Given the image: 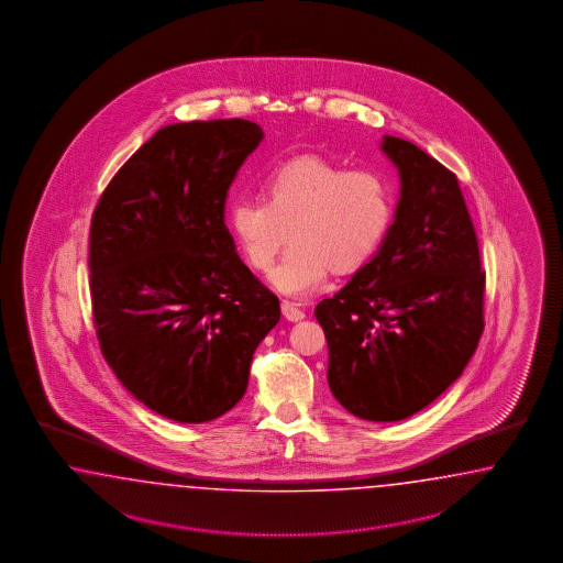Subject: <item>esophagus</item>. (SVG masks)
Instances as JSON below:
<instances>
[{"mask_svg":"<svg viewBox=\"0 0 563 563\" xmlns=\"http://www.w3.org/2000/svg\"><path fill=\"white\" fill-rule=\"evenodd\" d=\"M280 309H283V316L290 320V322H299V320L306 318V311L301 307L295 306L292 301H283Z\"/></svg>","mask_w":563,"mask_h":563,"instance_id":"1","label":"esophagus"}]
</instances>
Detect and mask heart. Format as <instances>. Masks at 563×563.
<instances>
[{"label":"heart","instance_id":"1","mask_svg":"<svg viewBox=\"0 0 563 563\" xmlns=\"http://www.w3.org/2000/svg\"><path fill=\"white\" fill-rule=\"evenodd\" d=\"M229 229L245 262L271 274L274 287L301 297L320 289L332 268L355 273L379 252L394 221V191L384 173L346 169L316 154L295 156L266 173L262 200L238 198Z\"/></svg>","mask_w":563,"mask_h":563}]
</instances>
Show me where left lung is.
Listing matches in <instances>:
<instances>
[{
	"mask_svg": "<svg viewBox=\"0 0 563 563\" xmlns=\"http://www.w3.org/2000/svg\"><path fill=\"white\" fill-rule=\"evenodd\" d=\"M393 227L372 262L320 301L334 398L367 421H400L459 379L483 334L485 273L459 177L402 137Z\"/></svg>",
	"mask_w": 563,
	"mask_h": 563,
	"instance_id": "left-lung-1",
	"label": "left lung"
}]
</instances>
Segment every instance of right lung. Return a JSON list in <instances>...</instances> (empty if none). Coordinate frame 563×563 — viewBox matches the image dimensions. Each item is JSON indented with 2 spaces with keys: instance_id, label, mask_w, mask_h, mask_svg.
Segmentation results:
<instances>
[{
  "instance_id": "add662e5",
  "label": "right lung",
  "mask_w": 563,
  "mask_h": 563,
  "mask_svg": "<svg viewBox=\"0 0 563 563\" xmlns=\"http://www.w3.org/2000/svg\"><path fill=\"white\" fill-rule=\"evenodd\" d=\"M247 120L165 125L92 212V322L102 357L148 409L205 423L233 409L280 303L235 252L224 202L262 142Z\"/></svg>"
}]
</instances>
